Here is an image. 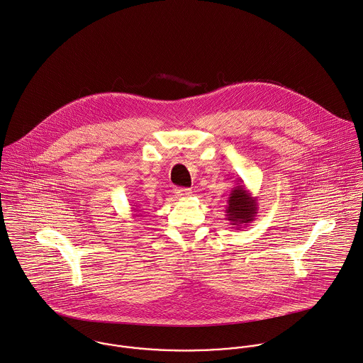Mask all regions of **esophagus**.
Returning a JSON list of instances; mask_svg holds the SVG:
<instances>
[{
  "instance_id": "esophagus-1",
  "label": "esophagus",
  "mask_w": 363,
  "mask_h": 363,
  "mask_svg": "<svg viewBox=\"0 0 363 363\" xmlns=\"http://www.w3.org/2000/svg\"><path fill=\"white\" fill-rule=\"evenodd\" d=\"M175 196L177 198H182V199H185V198H189L191 195H192V191L191 189H188V188H175Z\"/></svg>"
}]
</instances>
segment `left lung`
<instances>
[{
	"label": "left lung",
	"instance_id": "8db88e82",
	"mask_svg": "<svg viewBox=\"0 0 363 363\" xmlns=\"http://www.w3.org/2000/svg\"><path fill=\"white\" fill-rule=\"evenodd\" d=\"M258 213L257 198L251 195V192L245 188L244 182L240 181L228 196L225 205V218L235 230H241V225H247L254 221Z\"/></svg>",
	"mask_w": 363,
	"mask_h": 363
}]
</instances>
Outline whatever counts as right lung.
Returning a JSON list of instances; mask_svg holds the SVG:
<instances>
[{
    "mask_svg": "<svg viewBox=\"0 0 363 363\" xmlns=\"http://www.w3.org/2000/svg\"><path fill=\"white\" fill-rule=\"evenodd\" d=\"M130 209H132V212H133V213H132L133 218H140V216H142V213H139L140 211H139V208H138L136 205H133V208H130Z\"/></svg>",
    "mask_w": 363,
    "mask_h": 363,
    "instance_id": "right-lung-1",
    "label": "right lung"
}]
</instances>
